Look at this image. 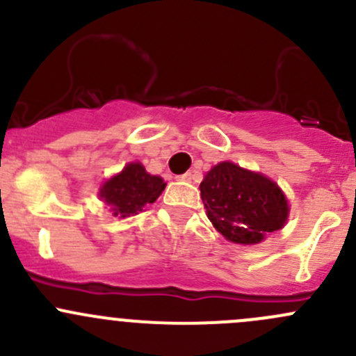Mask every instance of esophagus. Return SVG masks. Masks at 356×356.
Here are the masks:
<instances>
[{"label":"esophagus","instance_id":"1","mask_svg":"<svg viewBox=\"0 0 356 356\" xmlns=\"http://www.w3.org/2000/svg\"><path fill=\"white\" fill-rule=\"evenodd\" d=\"M179 181H184V182H191L193 181V174L191 172H186V174H182V175H179Z\"/></svg>","mask_w":356,"mask_h":356}]
</instances>
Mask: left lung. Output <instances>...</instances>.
Returning <instances> with one entry per match:
<instances>
[{
	"label": "left lung",
	"instance_id": "left-lung-1",
	"mask_svg": "<svg viewBox=\"0 0 356 356\" xmlns=\"http://www.w3.org/2000/svg\"><path fill=\"white\" fill-rule=\"evenodd\" d=\"M207 215L227 241L257 245L284 227L289 204L274 181L232 161L215 165L200 184Z\"/></svg>",
	"mask_w": 356,
	"mask_h": 356
}]
</instances>
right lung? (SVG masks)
<instances>
[{"instance_id": "right-lung-1", "label": "right lung", "mask_w": 356, "mask_h": 356, "mask_svg": "<svg viewBox=\"0 0 356 356\" xmlns=\"http://www.w3.org/2000/svg\"><path fill=\"white\" fill-rule=\"evenodd\" d=\"M163 179L146 172L139 161L125 165L120 174L108 179L99 189V198L113 211V217H131L149 203H155L165 189Z\"/></svg>"}]
</instances>
